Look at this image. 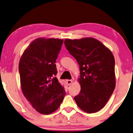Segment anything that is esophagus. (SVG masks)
<instances>
[{"label":"esophagus","mask_w":133,"mask_h":133,"mask_svg":"<svg viewBox=\"0 0 133 133\" xmlns=\"http://www.w3.org/2000/svg\"><path fill=\"white\" fill-rule=\"evenodd\" d=\"M72 80H67L66 81V84L68 86L70 85V84L72 83Z\"/></svg>","instance_id":"esophagus-1"}]
</instances>
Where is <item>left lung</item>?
<instances>
[{
    "instance_id": "obj_1",
    "label": "left lung",
    "mask_w": 133,
    "mask_h": 133,
    "mask_svg": "<svg viewBox=\"0 0 133 133\" xmlns=\"http://www.w3.org/2000/svg\"><path fill=\"white\" fill-rule=\"evenodd\" d=\"M64 44L80 66L81 90L75 101L86 112H97L105 106L115 88L114 56L92 38L66 39Z\"/></svg>"
}]
</instances>
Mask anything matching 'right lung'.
I'll use <instances>...</instances> for the list:
<instances>
[{
    "instance_id": "1",
    "label": "right lung",
    "mask_w": 133,
    "mask_h": 133,
    "mask_svg": "<svg viewBox=\"0 0 133 133\" xmlns=\"http://www.w3.org/2000/svg\"><path fill=\"white\" fill-rule=\"evenodd\" d=\"M63 39L39 38L32 42L19 62L21 87L25 97L38 112L49 115L60 107L66 95L56 77V61Z\"/></svg>"
}]
</instances>
